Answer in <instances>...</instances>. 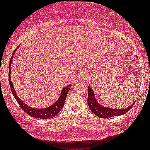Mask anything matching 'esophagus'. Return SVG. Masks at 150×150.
<instances>
[{
  "label": "esophagus",
  "instance_id": "1",
  "mask_svg": "<svg viewBox=\"0 0 150 150\" xmlns=\"http://www.w3.org/2000/svg\"><path fill=\"white\" fill-rule=\"evenodd\" d=\"M87 77V73L86 72H82L81 74L80 75V78L81 79H86Z\"/></svg>",
  "mask_w": 150,
  "mask_h": 150
}]
</instances>
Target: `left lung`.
Returning a JSON list of instances; mask_svg holds the SVG:
<instances>
[{"label": "left lung", "mask_w": 150, "mask_h": 150, "mask_svg": "<svg viewBox=\"0 0 150 150\" xmlns=\"http://www.w3.org/2000/svg\"><path fill=\"white\" fill-rule=\"evenodd\" d=\"M87 103L92 112L97 117L101 118H109L113 116L123 115L127 112L134 104L132 103V105H129L125 109H114L103 106L97 101L93 91L90 86L88 87Z\"/></svg>", "instance_id": "1"}]
</instances>
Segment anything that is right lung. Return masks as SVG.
Segmentation results:
<instances>
[{
  "instance_id": "add662e5",
  "label": "right lung",
  "mask_w": 150,
  "mask_h": 150,
  "mask_svg": "<svg viewBox=\"0 0 150 150\" xmlns=\"http://www.w3.org/2000/svg\"><path fill=\"white\" fill-rule=\"evenodd\" d=\"M16 49L14 51L13 55H12L11 58L10 63H9L8 81H9V83H10V87H11L12 93L13 94L15 99L17 101L18 103L19 104V105L22 108L23 111L27 113L28 115L31 116V117H36V118H41V119H50V118L54 117L56 115H57V113L61 110V109L63 108L64 103H65V99L67 97V95L68 92L69 91L70 88L72 85L71 84L65 87H64L63 89H62L59 99L57 100L55 103H54L53 105H51V106L47 107L46 108L36 109L34 108H31V107L28 105L27 103H25V102H23L22 100H21L19 97H18V95L16 93L15 88H14L13 85L12 83V81L11 80V66L12 61H13V54H15Z\"/></svg>"
}]
</instances>
